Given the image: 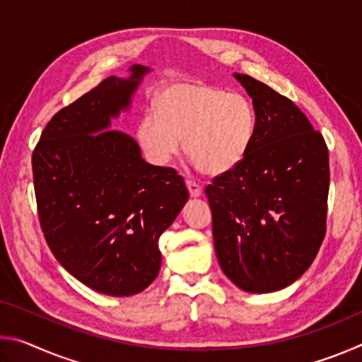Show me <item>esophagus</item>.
I'll list each match as a JSON object with an SVG mask.
<instances>
[{"mask_svg": "<svg viewBox=\"0 0 362 362\" xmlns=\"http://www.w3.org/2000/svg\"><path fill=\"white\" fill-rule=\"evenodd\" d=\"M187 188H188V192H189V194L193 196V198H198L201 192H203V188H201L199 183H196L194 180H187Z\"/></svg>", "mask_w": 362, "mask_h": 362, "instance_id": "1", "label": "esophagus"}]
</instances>
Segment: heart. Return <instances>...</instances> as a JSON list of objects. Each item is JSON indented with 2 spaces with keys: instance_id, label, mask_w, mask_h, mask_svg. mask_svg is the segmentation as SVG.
Masks as SVG:
<instances>
[{
  "instance_id": "b5f03b06",
  "label": "heart",
  "mask_w": 362,
  "mask_h": 362,
  "mask_svg": "<svg viewBox=\"0 0 362 362\" xmlns=\"http://www.w3.org/2000/svg\"><path fill=\"white\" fill-rule=\"evenodd\" d=\"M156 113H146L137 139L146 158L164 166L183 150L201 173L222 174L246 158L257 132L247 97L204 83L173 84L159 93Z\"/></svg>"
}]
</instances>
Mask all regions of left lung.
Returning a JSON list of instances; mask_svg holds the SVG:
<instances>
[{"label": "left lung", "mask_w": 362, "mask_h": 362, "mask_svg": "<svg viewBox=\"0 0 362 362\" xmlns=\"http://www.w3.org/2000/svg\"><path fill=\"white\" fill-rule=\"evenodd\" d=\"M257 132L246 158L206 187L214 246L240 289H284L313 263L326 236L329 150L287 97L249 75Z\"/></svg>", "instance_id": "obj_1"}]
</instances>
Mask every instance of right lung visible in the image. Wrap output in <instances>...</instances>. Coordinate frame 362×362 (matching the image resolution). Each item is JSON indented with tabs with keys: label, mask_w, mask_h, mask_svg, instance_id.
<instances>
[{
	"label": "right lung",
	"mask_w": 362,
	"mask_h": 362,
	"mask_svg": "<svg viewBox=\"0 0 362 362\" xmlns=\"http://www.w3.org/2000/svg\"><path fill=\"white\" fill-rule=\"evenodd\" d=\"M148 69L107 79L52 116L32 168L41 230L54 257L90 289L127 297L159 273V236L188 199L182 175L144 161L136 140L108 129Z\"/></svg>",
	"instance_id": "right-lung-1"
}]
</instances>
